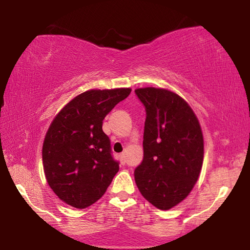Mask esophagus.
I'll return each mask as SVG.
<instances>
[{"label":"esophagus","instance_id":"1","mask_svg":"<svg viewBox=\"0 0 250 250\" xmlns=\"http://www.w3.org/2000/svg\"><path fill=\"white\" fill-rule=\"evenodd\" d=\"M119 159H121L122 164H125V155H124V153H121V155H119Z\"/></svg>","mask_w":250,"mask_h":250}]
</instances>
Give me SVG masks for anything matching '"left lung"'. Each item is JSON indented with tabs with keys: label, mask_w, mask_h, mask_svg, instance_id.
<instances>
[{
	"label": "left lung",
	"mask_w": 250,
	"mask_h": 250,
	"mask_svg": "<svg viewBox=\"0 0 250 250\" xmlns=\"http://www.w3.org/2000/svg\"><path fill=\"white\" fill-rule=\"evenodd\" d=\"M146 107L143 160L134 170L136 186L162 210L189 196L204 162V136L188 102L165 88H136Z\"/></svg>",
	"instance_id": "1"
}]
</instances>
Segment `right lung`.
Wrapping results in <instances>:
<instances>
[{
    "label": "right lung",
    "mask_w": 250,
    "mask_h": 250,
    "mask_svg": "<svg viewBox=\"0 0 250 250\" xmlns=\"http://www.w3.org/2000/svg\"><path fill=\"white\" fill-rule=\"evenodd\" d=\"M131 91L88 90L68 102L51 123L42 149L44 174L69 206L83 209L98 201L119 170L102 122Z\"/></svg>",
    "instance_id": "1"
}]
</instances>
